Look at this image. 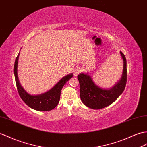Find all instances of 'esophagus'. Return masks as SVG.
Here are the masks:
<instances>
[{
  "label": "esophagus",
  "instance_id": "34e87169",
  "mask_svg": "<svg viewBox=\"0 0 147 147\" xmlns=\"http://www.w3.org/2000/svg\"><path fill=\"white\" fill-rule=\"evenodd\" d=\"M81 72V69L80 67H77L76 69H74V76H76L78 74H80V73Z\"/></svg>",
  "mask_w": 147,
  "mask_h": 147
}]
</instances>
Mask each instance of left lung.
Listing matches in <instances>:
<instances>
[{"mask_svg": "<svg viewBox=\"0 0 147 147\" xmlns=\"http://www.w3.org/2000/svg\"><path fill=\"white\" fill-rule=\"evenodd\" d=\"M123 60V69L121 80L110 89H103L95 84L88 74L81 73L78 76L80 83V98L82 102L91 109L100 110L110 105L123 92L127 84V60L121 51Z\"/></svg>", "mask_w": 147, "mask_h": 147, "instance_id": "left-lung-1", "label": "left lung"}]
</instances>
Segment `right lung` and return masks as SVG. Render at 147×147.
<instances>
[{"mask_svg": "<svg viewBox=\"0 0 147 147\" xmlns=\"http://www.w3.org/2000/svg\"><path fill=\"white\" fill-rule=\"evenodd\" d=\"M19 53L17 56L14 64V76L20 97L24 102L34 110L37 111H50L55 108L59 103L60 100L61 90L64 84L73 77V74L71 73L63 77L52 89L43 94L38 95H31L25 91L20 85L18 76V65Z\"/></svg>", "mask_w": 147, "mask_h": 147, "instance_id": "right-lung-1", "label": "right lung"}]
</instances>
